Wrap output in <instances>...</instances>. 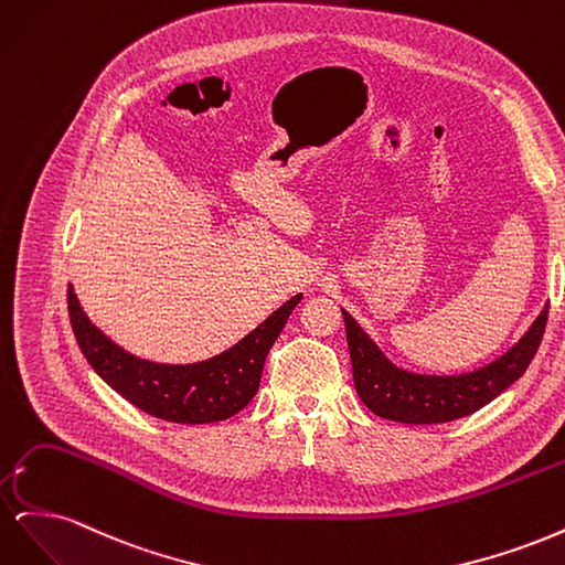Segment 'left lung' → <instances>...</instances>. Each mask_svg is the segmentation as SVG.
Here are the masks:
<instances>
[{
  "label": "left lung",
  "instance_id": "left-lung-1",
  "mask_svg": "<svg viewBox=\"0 0 565 565\" xmlns=\"http://www.w3.org/2000/svg\"><path fill=\"white\" fill-rule=\"evenodd\" d=\"M341 313L347 322L353 384L372 413L403 424H443L476 413L521 377L540 349L550 306H544L519 344L498 361L457 377L415 374L396 367L361 330V324L347 311Z\"/></svg>",
  "mask_w": 565,
  "mask_h": 565
}]
</instances>
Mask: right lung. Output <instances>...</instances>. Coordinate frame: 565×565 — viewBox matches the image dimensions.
<instances>
[{"mask_svg": "<svg viewBox=\"0 0 565 565\" xmlns=\"http://www.w3.org/2000/svg\"><path fill=\"white\" fill-rule=\"evenodd\" d=\"M299 301L301 295L285 301L259 328L210 361L162 365L119 349L82 311L73 285L67 287L73 332L94 372L143 413L177 424H210L241 413L259 391L266 355Z\"/></svg>", "mask_w": 565, "mask_h": 565, "instance_id": "right-lung-1", "label": "right lung"}]
</instances>
